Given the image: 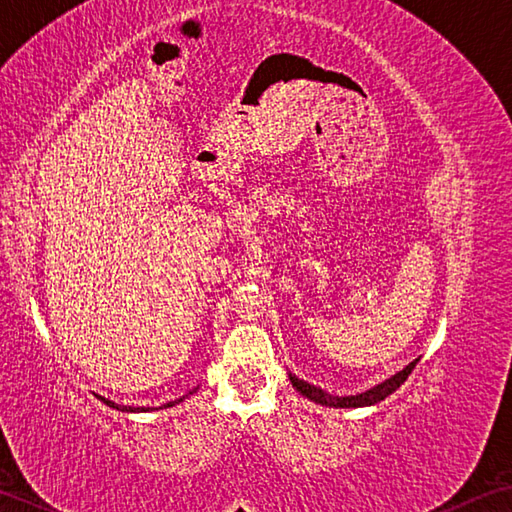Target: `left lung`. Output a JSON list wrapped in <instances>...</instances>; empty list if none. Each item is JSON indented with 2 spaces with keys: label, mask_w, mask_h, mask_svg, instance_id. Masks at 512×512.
<instances>
[{
  "label": "left lung",
  "mask_w": 512,
  "mask_h": 512,
  "mask_svg": "<svg viewBox=\"0 0 512 512\" xmlns=\"http://www.w3.org/2000/svg\"><path fill=\"white\" fill-rule=\"evenodd\" d=\"M416 363H418V358H416V361H413V363H409V365H407L405 369H402V372H398L396 376L387 378L385 383H380V385L372 387L369 391H365V394H358V396H341V398H339V396H330V394H325L323 389L306 383V380H299L297 376H292V374H290V383H292V387H295V389L299 391V394H303V396L314 400V402H319V405L339 407V409L367 407V405H376V402L385 400L389 394H394V391H396L402 383H405L407 376L413 372V367H416Z\"/></svg>",
  "instance_id": "left-lung-1"
}]
</instances>
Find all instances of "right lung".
<instances>
[{"instance_id":"right-lung-1","label":"right lung","mask_w":512,"mask_h":512,"mask_svg":"<svg viewBox=\"0 0 512 512\" xmlns=\"http://www.w3.org/2000/svg\"><path fill=\"white\" fill-rule=\"evenodd\" d=\"M105 405H110V407H114V409H118V411H149V409H154V407H125V405H114L112 400H105V398H101ZM176 402H182V398H178V400H173V402H167L165 407H173L176 405ZM162 409V407H160Z\"/></svg>"}]
</instances>
